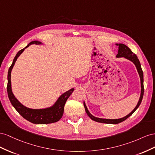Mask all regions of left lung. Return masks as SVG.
<instances>
[{
    "label": "left lung",
    "mask_w": 155,
    "mask_h": 155,
    "mask_svg": "<svg viewBox=\"0 0 155 155\" xmlns=\"http://www.w3.org/2000/svg\"><path fill=\"white\" fill-rule=\"evenodd\" d=\"M117 45L119 46V51H118V54H117V57H125V58L130 60L133 62L136 67L137 68V70H138V73L140 74V80H141V95H140V98L138 101V103L137 104L136 108L132 110V112H130L129 115H127V116L121 118V119H101V118H97L94 116H93L88 111L86 106L84 102V108L86 110V112L87 114V116H89L92 120H94L95 121L99 122V123H107V124H117V123H121L123 121H125V119H127L128 117H129L131 115L133 114L136 109L139 107V106L140 105L141 101H142L143 99V96L144 94V87H143V71L141 69V64L140 61L138 58L137 56L134 54L133 52H132V51L130 49V48L128 47L127 45H124V44L122 43H119V44H116Z\"/></svg>",
    "instance_id": "left-lung-1"
}]
</instances>
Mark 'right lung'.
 I'll use <instances>...</instances> for the list:
<instances>
[{"mask_svg": "<svg viewBox=\"0 0 155 155\" xmlns=\"http://www.w3.org/2000/svg\"><path fill=\"white\" fill-rule=\"evenodd\" d=\"M41 43L37 41H33L30 42L28 45L25 47L23 49L20 50L17 53L16 56L13 61V63L9 68L8 73V85H7V92L12 104L13 107L21 116L24 117L28 121L34 123V124H48V123H52L58 121L61 118L64 114V106L68 100L69 97L71 95L74 89L72 88L70 90L66 91L63 95H61L60 98L57 101L55 104L49 108L40 109V110H34L30 109L24 107L16 99L14 94H12V87H11V71L14 67L17 58L22 52L24 51L26 48H27L30 45L32 44H40Z\"/></svg>", "mask_w": 155, "mask_h": 155, "instance_id": "add662e5", "label": "right lung"}]
</instances>
